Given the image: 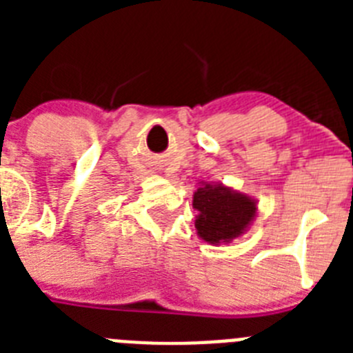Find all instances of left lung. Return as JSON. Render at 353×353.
I'll list each match as a JSON object with an SVG mask.
<instances>
[{"mask_svg":"<svg viewBox=\"0 0 353 353\" xmlns=\"http://www.w3.org/2000/svg\"><path fill=\"white\" fill-rule=\"evenodd\" d=\"M192 207L198 210L194 221L198 236L212 245L230 244L244 235L258 210L256 199L251 196L208 182H199Z\"/></svg>","mask_w":353,"mask_h":353,"instance_id":"1","label":"left lung"}]
</instances>
